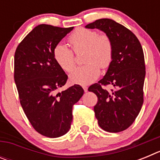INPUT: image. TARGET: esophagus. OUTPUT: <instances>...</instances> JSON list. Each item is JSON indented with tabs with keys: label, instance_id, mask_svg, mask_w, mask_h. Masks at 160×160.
Masks as SVG:
<instances>
[{
	"label": "esophagus",
	"instance_id": "34e87169",
	"mask_svg": "<svg viewBox=\"0 0 160 160\" xmlns=\"http://www.w3.org/2000/svg\"><path fill=\"white\" fill-rule=\"evenodd\" d=\"M82 88H83V90H84L85 92H87V91H88V87H86V86H83Z\"/></svg>",
	"mask_w": 160,
	"mask_h": 160
}]
</instances>
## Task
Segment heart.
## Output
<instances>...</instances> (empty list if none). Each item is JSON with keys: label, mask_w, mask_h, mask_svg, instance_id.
<instances>
[{"label": "heart", "mask_w": 160, "mask_h": 160, "mask_svg": "<svg viewBox=\"0 0 160 160\" xmlns=\"http://www.w3.org/2000/svg\"><path fill=\"white\" fill-rule=\"evenodd\" d=\"M73 49L78 52L86 49L85 65L75 68L70 74V81L73 84L88 85L95 81L100 75V66L108 67L112 61L113 46L110 38L106 35H98L92 29H77L69 38ZM53 58L57 64L64 71L70 72L75 66L73 51L65 44H57L53 49Z\"/></svg>", "instance_id": "b5f03b06"}]
</instances>
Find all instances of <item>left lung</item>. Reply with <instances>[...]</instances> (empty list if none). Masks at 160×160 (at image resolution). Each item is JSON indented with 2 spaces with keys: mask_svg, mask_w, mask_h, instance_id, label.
<instances>
[{
  "mask_svg": "<svg viewBox=\"0 0 160 160\" xmlns=\"http://www.w3.org/2000/svg\"><path fill=\"white\" fill-rule=\"evenodd\" d=\"M86 28L102 31L112 43V61L105 76L88 90L98 97L94 111L100 128L120 132L134 122L143 103L146 71L142 46L131 30L111 19L96 20ZM106 84L117 90L107 92L102 88Z\"/></svg>",
  "mask_w": 160,
  "mask_h": 160,
  "instance_id": "left-lung-1",
  "label": "left lung"
}]
</instances>
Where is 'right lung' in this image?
Listing matches in <instances>:
<instances>
[{
  "instance_id": "right-lung-1",
  "label": "right lung",
  "mask_w": 160,
  "mask_h": 160,
  "mask_svg": "<svg viewBox=\"0 0 160 160\" xmlns=\"http://www.w3.org/2000/svg\"><path fill=\"white\" fill-rule=\"evenodd\" d=\"M73 29L38 25L18 45L14 55V81L21 105L33 128L49 138L69 131L73 104L84 94L79 85L58 92L68 77L55 62L53 49Z\"/></svg>"
}]
</instances>
